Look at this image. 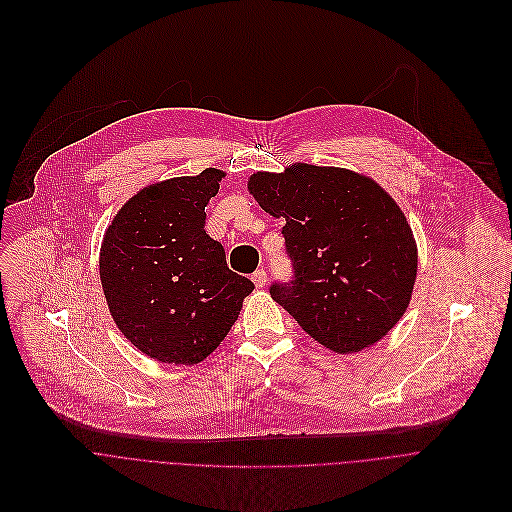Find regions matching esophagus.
I'll use <instances>...</instances> for the list:
<instances>
[{
    "mask_svg": "<svg viewBox=\"0 0 512 512\" xmlns=\"http://www.w3.org/2000/svg\"><path fill=\"white\" fill-rule=\"evenodd\" d=\"M252 282L256 284V288H262V286L266 284V272H264V270H256V272L252 274Z\"/></svg>",
    "mask_w": 512,
    "mask_h": 512,
    "instance_id": "esophagus-1",
    "label": "esophagus"
}]
</instances>
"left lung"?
Wrapping results in <instances>:
<instances>
[{"mask_svg": "<svg viewBox=\"0 0 512 512\" xmlns=\"http://www.w3.org/2000/svg\"><path fill=\"white\" fill-rule=\"evenodd\" d=\"M248 191L286 222L294 280L270 294L302 331L341 355L383 339L410 306L418 274V244L395 199L363 173L309 163L256 171Z\"/></svg>", "mask_w": 512, "mask_h": 512, "instance_id": "1", "label": "left lung"}]
</instances>
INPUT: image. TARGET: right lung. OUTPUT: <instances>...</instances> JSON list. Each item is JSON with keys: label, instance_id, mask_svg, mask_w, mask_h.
Wrapping results in <instances>:
<instances>
[{"label": "right lung", "instance_id": "right-lung-1", "mask_svg": "<svg viewBox=\"0 0 512 512\" xmlns=\"http://www.w3.org/2000/svg\"><path fill=\"white\" fill-rule=\"evenodd\" d=\"M222 177L210 167L139 189L102 238L98 270L111 317L159 363L195 365L214 353L254 290L203 230Z\"/></svg>", "mask_w": 512, "mask_h": 512}]
</instances>
